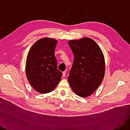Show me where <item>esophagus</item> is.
Listing matches in <instances>:
<instances>
[{
	"instance_id": "obj_1",
	"label": "esophagus",
	"mask_w": 130,
	"mask_h": 130,
	"mask_svg": "<svg viewBox=\"0 0 130 130\" xmlns=\"http://www.w3.org/2000/svg\"><path fill=\"white\" fill-rule=\"evenodd\" d=\"M66 76V71H64V72H62V77H65Z\"/></svg>"
}]
</instances>
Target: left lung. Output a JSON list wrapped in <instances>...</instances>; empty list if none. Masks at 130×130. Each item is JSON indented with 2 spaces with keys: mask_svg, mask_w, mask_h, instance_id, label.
Returning a JSON list of instances; mask_svg holds the SVG:
<instances>
[{
  "mask_svg": "<svg viewBox=\"0 0 130 130\" xmlns=\"http://www.w3.org/2000/svg\"><path fill=\"white\" fill-rule=\"evenodd\" d=\"M74 54L68 80L74 92L81 97L92 94L102 83L105 75V59L95 41L85 37L68 42Z\"/></svg>",
  "mask_w": 130,
  "mask_h": 130,
  "instance_id": "obj_1",
  "label": "left lung"
}]
</instances>
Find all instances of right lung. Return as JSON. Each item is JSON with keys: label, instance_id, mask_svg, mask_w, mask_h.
I'll return each instance as SVG.
<instances>
[{"label": "right lung", "instance_id": "1", "mask_svg": "<svg viewBox=\"0 0 130 130\" xmlns=\"http://www.w3.org/2000/svg\"><path fill=\"white\" fill-rule=\"evenodd\" d=\"M57 40L45 37L33 44L27 56L26 74L31 86L40 93L52 91L60 82L62 73L57 69L54 50Z\"/></svg>", "mask_w": 130, "mask_h": 130}]
</instances>
